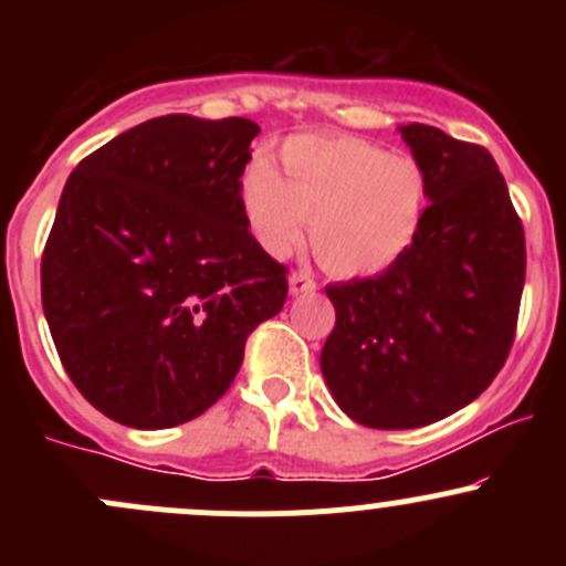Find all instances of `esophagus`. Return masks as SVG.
Instances as JSON below:
<instances>
[{"label":"esophagus","mask_w":566,"mask_h":566,"mask_svg":"<svg viewBox=\"0 0 566 566\" xmlns=\"http://www.w3.org/2000/svg\"><path fill=\"white\" fill-rule=\"evenodd\" d=\"M317 290V282L315 276H312L306 268H301V271H295L293 276H290V293L293 295H301V293H315Z\"/></svg>","instance_id":"1"}]
</instances>
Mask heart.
<instances>
[{
	"instance_id": "b5f03b06",
	"label": "heart",
	"mask_w": 566,
	"mask_h": 566,
	"mask_svg": "<svg viewBox=\"0 0 566 566\" xmlns=\"http://www.w3.org/2000/svg\"><path fill=\"white\" fill-rule=\"evenodd\" d=\"M427 197L419 161L353 136H293L282 147V175L256 158L241 186L262 247L290 254L312 224L315 256L336 276L397 265L419 238Z\"/></svg>"
}]
</instances>
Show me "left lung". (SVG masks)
<instances>
[{"instance_id":"obj_1","label":"left lung","mask_w":566,"mask_h":566,"mask_svg":"<svg viewBox=\"0 0 566 566\" xmlns=\"http://www.w3.org/2000/svg\"><path fill=\"white\" fill-rule=\"evenodd\" d=\"M399 130L430 191L419 238L378 276L325 287L336 310L325 384L375 430L432 424L488 389L515 342L526 282V235L493 156L432 125Z\"/></svg>"}]
</instances>
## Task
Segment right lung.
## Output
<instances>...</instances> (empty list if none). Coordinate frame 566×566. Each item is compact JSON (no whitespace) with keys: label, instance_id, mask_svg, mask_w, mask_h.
<instances>
[{"label":"right lung","instance_id":"1","mask_svg":"<svg viewBox=\"0 0 566 566\" xmlns=\"http://www.w3.org/2000/svg\"><path fill=\"white\" fill-rule=\"evenodd\" d=\"M256 134L247 117L167 114L67 177L40 262L43 312L67 378L119 424L205 413L287 301V268L254 241L241 199Z\"/></svg>","mask_w":566,"mask_h":566}]
</instances>
